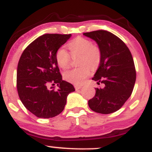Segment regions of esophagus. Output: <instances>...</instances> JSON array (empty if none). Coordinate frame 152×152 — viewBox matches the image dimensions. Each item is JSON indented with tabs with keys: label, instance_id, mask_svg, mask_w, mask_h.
Listing matches in <instances>:
<instances>
[{
	"label": "esophagus",
	"instance_id": "obj_1",
	"mask_svg": "<svg viewBox=\"0 0 152 152\" xmlns=\"http://www.w3.org/2000/svg\"><path fill=\"white\" fill-rule=\"evenodd\" d=\"M74 87H75V89L78 90V89H80V88H81L82 86H79V85H75Z\"/></svg>",
	"mask_w": 152,
	"mask_h": 152
}]
</instances>
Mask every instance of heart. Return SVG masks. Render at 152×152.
I'll return each instance as SVG.
<instances>
[{"label":"heart","mask_w":152,"mask_h":152,"mask_svg":"<svg viewBox=\"0 0 152 152\" xmlns=\"http://www.w3.org/2000/svg\"><path fill=\"white\" fill-rule=\"evenodd\" d=\"M72 57L79 56L78 64L80 67L75 68L64 73V77L67 81L76 85L81 84L89 76L91 68L95 69L101 61V50L96 45L92 44L87 38L77 37L67 45ZM56 61L62 69L70 66L71 56L64 48H59L56 53Z\"/></svg>","instance_id":"obj_1"}]
</instances>
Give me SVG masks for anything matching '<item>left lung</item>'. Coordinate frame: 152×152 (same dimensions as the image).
Masks as SVG:
<instances>
[{
    "label": "left lung",
    "mask_w": 152,
    "mask_h": 152,
    "mask_svg": "<svg viewBox=\"0 0 152 152\" xmlns=\"http://www.w3.org/2000/svg\"><path fill=\"white\" fill-rule=\"evenodd\" d=\"M94 40L101 50L100 64L92 78L104 84L96 88L94 98L88 101L92 111L103 114L121 109L132 95L136 81V69L129 49L119 38L106 31L84 33Z\"/></svg>",
    "instance_id": "obj_1"
}]
</instances>
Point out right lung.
Listing matches in <instances>:
<instances>
[{
    "label": "right lung",
    "mask_w": 152,
    "mask_h": 152,
    "mask_svg": "<svg viewBox=\"0 0 152 152\" xmlns=\"http://www.w3.org/2000/svg\"><path fill=\"white\" fill-rule=\"evenodd\" d=\"M71 34H44L26 48L17 69V90L24 106L38 118H49L62 112L74 86L62 80L56 53ZM51 84H57L58 90Z\"/></svg>",
    "instance_id": "right-lung-1"
}]
</instances>
